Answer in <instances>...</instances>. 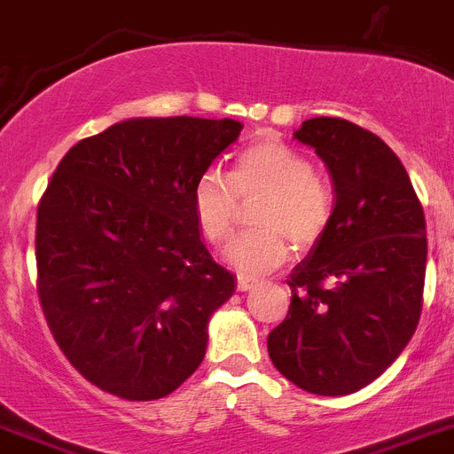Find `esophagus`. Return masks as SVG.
I'll return each instance as SVG.
<instances>
[{
  "mask_svg": "<svg viewBox=\"0 0 454 454\" xmlns=\"http://www.w3.org/2000/svg\"><path fill=\"white\" fill-rule=\"evenodd\" d=\"M254 286H257V279H254V277L237 275V288H239L241 293H248V290L254 288Z\"/></svg>",
  "mask_w": 454,
  "mask_h": 454,
  "instance_id": "esophagus-1",
  "label": "esophagus"
}]
</instances>
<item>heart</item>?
<instances>
[{
    "label": "heart",
    "instance_id": "obj_1",
    "mask_svg": "<svg viewBox=\"0 0 454 454\" xmlns=\"http://www.w3.org/2000/svg\"><path fill=\"white\" fill-rule=\"evenodd\" d=\"M254 206L257 231L235 237L223 257L241 275L257 277L288 259V239L297 248L317 244L334 213L333 188L315 173L303 153L272 135L254 139L237 155L231 173L208 168L195 179L191 204L208 244L222 246L235 226L239 201Z\"/></svg>",
    "mask_w": 454,
    "mask_h": 454
}]
</instances>
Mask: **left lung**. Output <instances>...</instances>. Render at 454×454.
<instances>
[{"mask_svg": "<svg viewBox=\"0 0 454 454\" xmlns=\"http://www.w3.org/2000/svg\"><path fill=\"white\" fill-rule=\"evenodd\" d=\"M294 139L328 168L334 213L290 272L288 315L268 334V355L301 390L337 397L375 381L415 334L426 219L406 168L375 133L315 117Z\"/></svg>", "mask_w": 454, "mask_h": 454, "instance_id": "obj_1", "label": "left lung"}]
</instances>
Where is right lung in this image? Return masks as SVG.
<instances>
[{
	"label": "right lung",
	"instance_id": "1",
	"mask_svg": "<svg viewBox=\"0 0 454 454\" xmlns=\"http://www.w3.org/2000/svg\"><path fill=\"white\" fill-rule=\"evenodd\" d=\"M241 129L137 117L57 166L37 208V293L57 346L97 388L153 402L200 368L235 277L201 241L191 192Z\"/></svg>",
	"mask_w": 454,
	"mask_h": 454
}]
</instances>
